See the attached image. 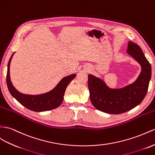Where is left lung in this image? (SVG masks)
<instances>
[{"label":"left lung","mask_w":155,"mask_h":155,"mask_svg":"<svg viewBox=\"0 0 155 155\" xmlns=\"http://www.w3.org/2000/svg\"><path fill=\"white\" fill-rule=\"evenodd\" d=\"M126 52L140 63L141 73L132 84L121 88H110L102 79L88 75V86L91 102L104 113L118 114L140 105L147 92L151 78V66L140 46L129 41Z\"/></svg>","instance_id":"left-lung-1"}]
</instances>
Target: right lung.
<instances>
[{"label":"right lung","instance_id":"obj_1","mask_svg":"<svg viewBox=\"0 0 155 155\" xmlns=\"http://www.w3.org/2000/svg\"><path fill=\"white\" fill-rule=\"evenodd\" d=\"M15 52L12 55L8 63L6 75L7 86L10 93L19 104L35 112H42L50 110L58 107L63 100L65 92L67 86L76 77V74H73L63 78L61 80L50 92L38 95H29L19 92L13 86L10 80V65L12 59Z\"/></svg>","mask_w":155,"mask_h":155}]
</instances>
